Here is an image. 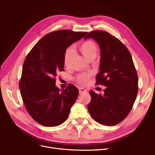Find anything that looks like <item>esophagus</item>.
Here are the masks:
<instances>
[{"label": "esophagus", "mask_w": 155, "mask_h": 155, "mask_svg": "<svg viewBox=\"0 0 155 155\" xmlns=\"http://www.w3.org/2000/svg\"><path fill=\"white\" fill-rule=\"evenodd\" d=\"M78 91H79V94H80L87 92V90H86L85 88H82V87H81V88L79 87V88H78Z\"/></svg>", "instance_id": "esophagus-1"}]
</instances>
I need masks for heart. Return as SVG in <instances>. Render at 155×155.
Wrapping results in <instances>:
<instances>
[{"label": "heart", "mask_w": 155, "mask_h": 155, "mask_svg": "<svg viewBox=\"0 0 155 155\" xmlns=\"http://www.w3.org/2000/svg\"><path fill=\"white\" fill-rule=\"evenodd\" d=\"M77 48L85 58L90 61H93L98 54V48L92 40L84 41L77 46ZM74 55V50L71 48H68L65 50L63 55V64L65 67L67 68L71 67ZM91 77V73H84L79 74L77 77L76 80L79 84L85 85L88 83Z\"/></svg>", "instance_id": "heart-1"}]
</instances>
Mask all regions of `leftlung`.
<instances>
[{"label":"left lung","mask_w":155,"mask_h":155,"mask_svg":"<svg viewBox=\"0 0 155 155\" xmlns=\"http://www.w3.org/2000/svg\"><path fill=\"white\" fill-rule=\"evenodd\" d=\"M94 38L101 48L100 72L96 85L106 87L104 94L89 92L88 110L102 125L115 126L131 110L138 92V78L131 53L126 46L107 32L93 31L85 37Z\"/></svg>","instance_id":"left-lung-1"}]
</instances>
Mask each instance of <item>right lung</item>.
<instances>
[{
	"label": "right lung",
	"mask_w": 155,
	"mask_h": 155,
	"mask_svg": "<svg viewBox=\"0 0 155 155\" xmlns=\"http://www.w3.org/2000/svg\"><path fill=\"white\" fill-rule=\"evenodd\" d=\"M87 34L68 29L51 32L41 39L27 55L19 88L26 110L39 124L54 127L67 119L78 90L70 84L60 90L56 87L55 77L59 71L64 70L65 50Z\"/></svg>",
	"instance_id": "right-lung-1"
}]
</instances>
